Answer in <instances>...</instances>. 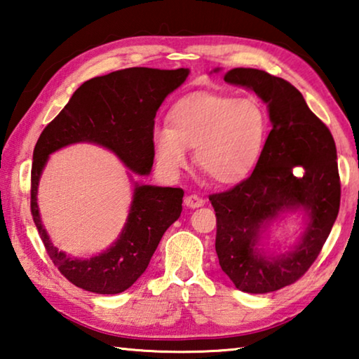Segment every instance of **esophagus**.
<instances>
[{
	"instance_id": "obj_1",
	"label": "esophagus",
	"mask_w": 359,
	"mask_h": 359,
	"mask_svg": "<svg viewBox=\"0 0 359 359\" xmlns=\"http://www.w3.org/2000/svg\"><path fill=\"white\" fill-rule=\"evenodd\" d=\"M185 205L190 209H196V208H201V205L205 203L201 196H198V194H188L185 198Z\"/></svg>"
}]
</instances>
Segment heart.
I'll list each match as a JSON object with an SVG mask.
<instances>
[{
	"mask_svg": "<svg viewBox=\"0 0 359 359\" xmlns=\"http://www.w3.org/2000/svg\"><path fill=\"white\" fill-rule=\"evenodd\" d=\"M269 133V117L257 98L198 93L180 100L168 115V128L151 136L158 168L177 175L187 150L218 184H236L257 166Z\"/></svg>",
	"mask_w": 359,
	"mask_h": 359,
	"instance_id": "b5f03b06",
	"label": "heart"
}]
</instances>
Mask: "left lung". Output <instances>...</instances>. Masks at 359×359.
I'll list each match as a JSON object with an SVG mask.
<instances>
[{"instance_id": "left-lung-1", "label": "left lung", "mask_w": 359, "mask_h": 359, "mask_svg": "<svg viewBox=\"0 0 359 359\" xmlns=\"http://www.w3.org/2000/svg\"><path fill=\"white\" fill-rule=\"evenodd\" d=\"M224 82L253 90L267 109L272 130L247 179L210 194L217 217L215 250L236 288L263 294L294 283L323 248L340 205L337 151L331 131L285 79L253 68H234ZM299 165L302 176L294 174ZM302 207L309 223L300 244L280 257L257 250L260 234L285 210Z\"/></svg>"}]
</instances>
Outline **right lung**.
Returning a JSON list of instances; mask_svg holds the SVG:
<instances>
[{
	"mask_svg": "<svg viewBox=\"0 0 359 359\" xmlns=\"http://www.w3.org/2000/svg\"><path fill=\"white\" fill-rule=\"evenodd\" d=\"M188 72L128 68L90 79L41 133L33 151L32 215L48 257L76 287L98 294L128 290L147 269L165 231L180 217L184 190L136 184L128 220L112 247L90 259L69 258L53 247L39 217L36 194L48 155L69 144L93 142L112 150L133 172L149 175L156 111Z\"/></svg>",
	"mask_w": 359,
	"mask_h": 359,
	"instance_id": "obj_1",
	"label": "right lung"
}]
</instances>
